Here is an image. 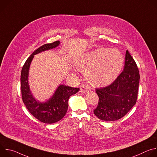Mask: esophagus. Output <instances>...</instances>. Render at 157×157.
<instances>
[{
	"label": "esophagus",
	"mask_w": 157,
	"mask_h": 157,
	"mask_svg": "<svg viewBox=\"0 0 157 157\" xmlns=\"http://www.w3.org/2000/svg\"><path fill=\"white\" fill-rule=\"evenodd\" d=\"M89 91V90L88 87L86 86H85L84 84H82L81 86V87H80V93H86L88 92Z\"/></svg>",
	"instance_id": "obj_1"
}]
</instances>
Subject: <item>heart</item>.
<instances>
[{
  "mask_svg": "<svg viewBox=\"0 0 157 157\" xmlns=\"http://www.w3.org/2000/svg\"><path fill=\"white\" fill-rule=\"evenodd\" d=\"M124 57L117 49L98 48L89 52L76 63L87 81L94 87L107 86L119 76L124 65Z\"/></svg>",
  "mask_w": 157,
  "mask_h": 157,
  "instance_id": "heart-1",
  "label": "heart"
}]
</instances>
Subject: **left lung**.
Masks as SVG:
<instances>
[{"label":"left lung","mask_w":157,"mask_h":157,"mask_svg":"<svg viewBox=\"0 0 157 157\" xmlns=\"http://www.w3.org/2000/svg\"><path fill=\"white\" fill-rule=\"evenodd\" d=\"M139 80L136 63L127 50L124 71L110 85L96 89L99 102L94 114L104 121L123 117L136 103Z\"/></svg>","instance_id":"8db88e82"}]
</instances>
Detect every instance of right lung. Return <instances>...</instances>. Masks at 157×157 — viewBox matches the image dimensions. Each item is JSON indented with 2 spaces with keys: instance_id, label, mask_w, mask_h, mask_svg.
Here are the masks:
<instances>
[{
  "instance_id": "obj_1",
  "label": "right lung",
  "mask_w": 157,
  "mask_h": 157,
  "mask_svg": "<svg viewBox=\"0 0 157 157\" xmlns=\"http://www.w3.org/2000/svg\"><path fill=\"white\" fill-rule=\"evenodd\" d=\"M59 44V41H56L52 43L44 44L36 49L27 59L21 72L22 100L30 113L38 120L45 124L55 123L62 119L68 110L69 98L79 91V88L60 84L52 96L45 102L36 100L30 91L29 82V70L34 55L55 48Z\"/></svg>"
}]
</instances>
